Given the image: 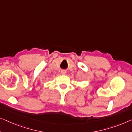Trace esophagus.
I'll list each match as a JSON object with an SVG mask.
<instances>
[{
	"mask_svg": "<svg viewBox=\"0 0 132 132\" xmlns=\"http://www.w3.org/2000/svg\"><path fill=\"white\" fill-rule=\"evenodd\" d=\"M61 73H62V75H65L66 71H65V70H62V72H61Z\"/></svg>",
	"mask_w": 132,
	"mask_h": 132,
	"instance_id": "1",
	"label": "esophagus"
}]
</instances>
